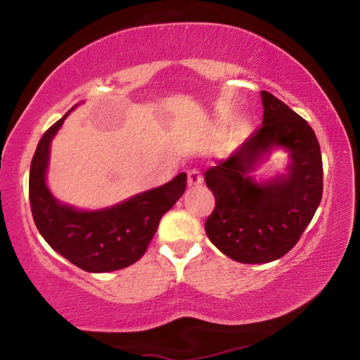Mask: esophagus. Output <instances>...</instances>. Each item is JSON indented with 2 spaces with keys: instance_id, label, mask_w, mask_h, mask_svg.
<instances>
[{
  "instance_id": "34e87169",
  "label": "esophagus",
  "mask_w": 360,
  "mask_h": 360,
  "mask_svg": "<svg viewBox=\"0 0 360 360\" xmlns=\"http://www.w3.org/2000/svg\"><path fill=\"white\" fill-rule=\"evenodd\" d=\"M202 181H203V178H202V174H200L198 169H191V172L187 173V182L191 187L202 184Z\"/></svg>"
}]
</instances>
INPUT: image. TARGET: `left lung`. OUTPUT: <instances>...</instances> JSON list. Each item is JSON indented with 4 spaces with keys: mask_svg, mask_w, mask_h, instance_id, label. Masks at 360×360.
Masks as SVG:
<instances>
[{
    "mask_svg": "<svg viewBox=\"0 0 360 360\" xmlns=\"http://www.w3.org/2000/svg\"><path fill=\"white\" fill-rule=\"evenodd\" d=\"M262 125L227 160L206 169L216 206L205 230L219 251L241 264H266L288 254L322 198V157L311 127L262 90ZM273 147L290 154L288 174L257 183L249 172Z\"/></svg>",
    "mask_w": 360,
    "mask_h": 360,
    "instance_id": "left-lung-1",
    "label": "left lung"
}]
</instances>
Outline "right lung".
Listing matches in <instances>:
<instances>
[{
	"mask_svg": "<svg viewBox=\"0 0 360 360\" xmlns=\"http://www.w3.org/2000/svg\"><path fill=\"white\" fill-rule=\"evenodd\" d=\"M66 112L39 139L30 167V206L36 227L49 246L89 273H106L130 266L144 255L158 222L181 198L187 174L138 193L100 211H79L62 205L47 188L46 173L51 141Z\"/></svg>",
	"mask_w": 360,
	"mask_h": 360,
	"instance_id": "right-lung-1",
	"label": "right lung"
}]
</instances>
